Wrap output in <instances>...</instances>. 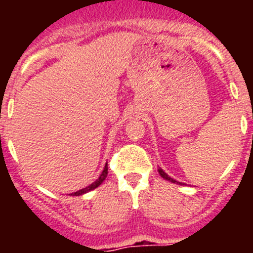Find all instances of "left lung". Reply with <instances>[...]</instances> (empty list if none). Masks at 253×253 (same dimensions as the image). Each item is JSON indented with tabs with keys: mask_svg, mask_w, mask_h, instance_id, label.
Masks as SVG:
<instances>
[{
	"mask_svg": "<svg viewBox=\"0 0 253 253\" xmlns=\"http://www.w3.org/2000/svg\"><path fill=\"white\" fill-rule=\"evenodd\" d=\"M158 172H160V175L162 176V177L165 178V180H169V181H171V182H177V181H175V180H173V178H171V177H169V176L167 175L166 172L163 171L162 169H158ZM177 184H180V182H177Z\"/></svg>",
	"mask_w": 253,
	"mask_h": 253,
	"instance_id": "obj_1",
	"label": "left lung"
}]
</instances>
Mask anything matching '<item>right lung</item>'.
<instances>
[{
    "instance_id": "1",
    "label": "right lung",
    "mask_w": 253,
    "mask_h": 253,
    "mask_svg": "<svg viewBox=\"0 0 253 253\" xmlns=\"http://www.w3.org/2000/svg\"><path fill=\"white\" fill-rule=\"evenodd\" d=\"M106 176H107V162H106V165H105L104 169H102L101 175L99 176V178H97V180L93 181L92 184L88 185V186H86V187H84V189H81V190H78V191H76V193H72V194H71V195H72V196L84 195V194L88 193V191H91V190L96 189V187H99L100 185H101L102 182H104V180H105V178H106Z\"/></svg>"
}]
</instances>
